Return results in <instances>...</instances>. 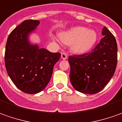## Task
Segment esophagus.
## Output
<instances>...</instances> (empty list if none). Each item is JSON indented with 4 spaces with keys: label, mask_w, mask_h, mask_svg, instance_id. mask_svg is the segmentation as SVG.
<instances>
[{
    "label": "esophagus",
    "mask_w": 122,
    "mask_h": 122,
    "mask_svg": "<svg viewBox=\"0 0 122 122\" xmlns=\"http://www.w3.org/2000/svg\"><path fill=\"white\" fill-rule=\"evenodd\" d=\"M61 58H62V59L66 60L67 58V54L66 53H64V52H62L61 54Z\"/></svg>",
    "instance_id": "obj_1"
}]
</instances>
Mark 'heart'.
<instances>
[{
	"instance_id": "b5f03b06",
	"label": "heart",
	"mask_w": 122,
	"mask_h": 122,
	"mask_svg": "<svg viewBox=\"0 0 122 122\" xmlns=\"http://www.w3.org/2000/svg\"><path fill=\"white\" fill-rule=\"evenodd\" d=\"M60 40L64 44H72L71 50L75 54H84L93 48L97 39L94 30L84 27H76L60 34Z\"/></svg>"
}]
</instances>
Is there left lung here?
I'll list each match as a JSON object with an SVG mask.
<instances>
[{
	"label": "left lung",
	"mask_w": 122,
	"mask_h": 122,
	"mask_svg": "<svg viewBox=\"0 0 122 122\" xmlns=\"http://www.w3.org/2000/svg\"><path fill=\"white\" fill-rule=\"evenodd\" d=\"M103 37L91 52L70 56V81L76 91L95 94L103 89L115 73L117 46L115 37L104 27Z\"/></svg>",
	"instance_id": "1"
}]
</instances>
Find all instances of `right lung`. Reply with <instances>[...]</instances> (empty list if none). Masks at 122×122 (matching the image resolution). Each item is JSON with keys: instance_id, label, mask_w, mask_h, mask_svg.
<instances>
[{"instance_id": "1", "label": "right lung", "mask_w": 122, "mask_h": 122, "mask_svg": "<svg viewBox=\"0 0 122 122\" xmlns=\"http://www.w3.org/2000/svg\"><path fill=\"white\" fill-rule=\"evenodd\" d=\"M40 23L31 19L23 21L10 33L6 44V72L15 86L25 93H38L46 87L61 56L29 42V35Z\"/></svg>"}]
</instances>
